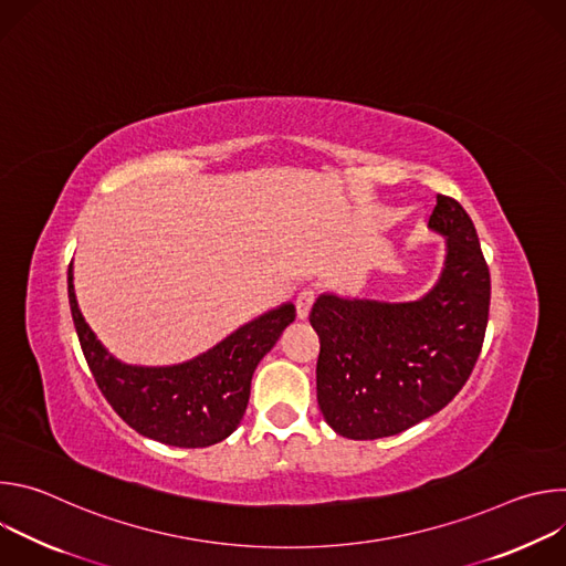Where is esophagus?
<instances>
[{
  "instance_id": "34e87169",
  "label": "esophagus",
  "mask_w": 566,
  "mask_h": 566,
  "mask_svg": "<svg viewBox=\"0 0 566 566\" xmlns=\"http://www.w3.org/2000/svg\"><path fill=\"white\" fill-rule=\"evenodd\" d=\"M315 302V291L313 289H302L297 295H295V308H297V317L304 319L308 317V311Z\"/></svg>"
}]
</instances>
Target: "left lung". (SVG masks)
Masks as SVG:
<instances>
[{
	"instance_id": "left-lung-1",
	"label": "left lung",
	"mask_w": 566,
	"mask_h": 566,
	"mask_svg": "<svg viewBox=\"0 0 566 566\" xmlns=\"http://www.w3.org/2000/svg\"><path fill=\"white\" fill-rule=\"evenodd\" d=\"M428 226L446 237V266L421 300L322 293L311 308V327L319 336L317 406L347 439L391 437L437 415L479 358L491 273L474 223L459 201L437 195Z\"/></svg>"
}]
</instances>
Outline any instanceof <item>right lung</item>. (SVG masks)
<instances>
[{
	"mask_svg": "<svg viewBox=\"0 0 566 566\" xmlns=\"http://www.w3.org/2000/svg\"><path fill=\"white\" fill-rule=\"evenodd\" d=\"M66 282L80 347L107 402L138 434L177 448H206L237 430L255 367L295 319V306L286 302L188 363L138 367L116 360L90 329L77 308L71 266Z\"/></svg>",
	"mask_w": 566,
	"mask_h": 566,
	"instance_id": "obj_1",
	"label": "right lung"
}]
</instances>
